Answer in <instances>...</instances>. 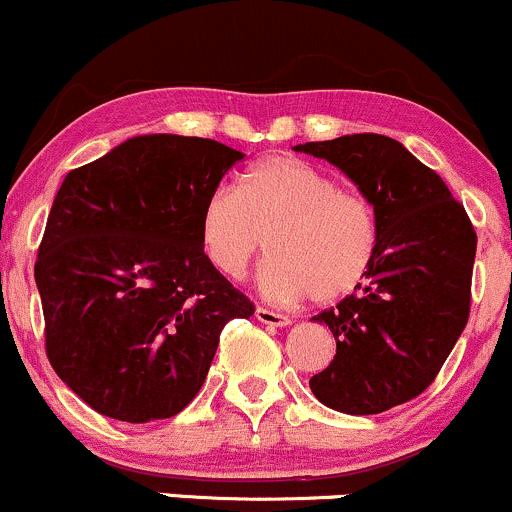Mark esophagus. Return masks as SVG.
<instances>
[{
	"label": "esophagus",
	"mask_w": 512,
	"mask_h": 512,
	"mask_svg": "<svg viewBox=\"0 0 512 512\" xmlns=\"http://www.w3.org/2000/svg\"><path fill=\"white\" fill-rule=\"evenodd\" d=\"M255 317L262 322V325H269V327H286V325H291V317L289 315L276 313V310H269V308H257L255 310Z\"/></svg>",
	"instance_id": "obj_1"
}]
</instances>
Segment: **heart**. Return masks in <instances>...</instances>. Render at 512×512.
I'll use <instances>...</instances> for the list:
<instances>
[{"label":"heart","mask_w":512,"mask_h":512,"mask_svg":"<svg viewBox=\"0 0 512 512\" xmlns=\"http://www.w3.org/2000/svg\"><path fill=\"white\" fill-rule=\"evenodd\" d=\"M267 238L260 269L272 301L330 303L363 284L378 255V216L358 192L293 156H269L214 187L199 209V245L226 279H243Z\"/></svg>","instance_id":"heart-1"}]
</instances>
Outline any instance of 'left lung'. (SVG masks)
<instances>
[{"instance_id": "1", "label": "left lung", "mask_w": 512, "mask_h": 512, "mask_svg": "<svg viewBox=\"0 0 512 512\" xmlns=\"http://www.w3.org/2000/svg\"><path fill=\"white\" fill-rule=\"evenodd\" d=\"M296 151L337 166L373 204L378 255L356 293L315 315L337 356L310 378L325 407L380 414L436 380L467 325L477 233L438 173L383 134H344Z\"/></svg>"}]
</instances>
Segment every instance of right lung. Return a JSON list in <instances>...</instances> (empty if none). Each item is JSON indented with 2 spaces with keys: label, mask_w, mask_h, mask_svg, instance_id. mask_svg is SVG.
Returning <instances> with one entry per match:
<instances>
[{
  "label": "right lung",
  "mask_w": 512,
  "mask_h": 512,
  "mask_svg": "<svg viewBox=\"0 0 512 512\" xmlns=\"http://www.w3.org/2000/svg\"><path fill=\"white\" fill-rule=\"evenodd\" d=\"M243 158L214 139L142 134L57 190L35 262L45 351L98 414L175 416L207 378L226 322L255 313L199 245L204 199Z\"/></svg>",
  "instance_id": "right-lung-1"
}]
</instances>
